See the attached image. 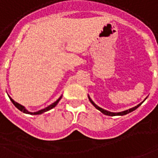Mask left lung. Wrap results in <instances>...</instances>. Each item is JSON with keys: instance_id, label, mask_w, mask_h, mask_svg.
<instances>
[{"instance_id": "obj_1", "label": "left lung", "mask_w": 158, "mask_h": 158, "mask_svg": "<svg viewBox=\"0 0 158 158\" xmlns=\"http://www.w3.org/2000/svg\"><path fill=\"white\" fill-rule=\"evenodd\" d=\"M88 99H89L90 102H91V104H93V105H94V107H95V108H96V109H98V110H99V111H100V112H101L102 113H104V115H107V116H124V115H126V114L129 113V112H132V111H134V110H136V108H138L139 106H140V105H141V104H142L143 102H144V100H145V99H147V97L145 98V99H144V101H143V102H141V103H140V104H139L138 105L135 106V107H133V108H130V109L125 110V111H124V112H108V111H107V110H105V109H103V108H100V107H99V106H97V105H96V104H95V103H94V102L92 101V100H91V98L89 97V95H88Z\"/></svg>"}]
</instances>
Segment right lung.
Returning a JSON list of instances; mask_svg holds the SVG:
<instances>
[{
	"instance_id": "right-lung-1",
	"label": "right lung",
	"mask_w": 158,
	"mask_h": 158,
	"mask_svg": "<svg viewBox=\"0 0 158 158\" xmlns=\"http://www.w3.org/2000/svg\"><path fill=\"white\" fill-rule=\"evenodd\" d=\"M9 99H10V100H11V101H12V103H13V104H14V106H15L16 108H18V109H19L20 111H21V112H24V113H26V114H30V115H40V114L43 113V112H47V111H49V110L52 109L53 108H54V107H55V106H56L57 104H58V103H59V100H60V99H62V95H61L60 97H59V99H57L56 101L54 102V103H53L52 104H50V105H49L48 107H46V108H43V109L39 110V111H38V112H29L28 110H26V108H25L24 106H22V104H18V103H17V102L14 101V99H12V98L10 97L9 95Z\"/></svg>"
}]
</instances>
